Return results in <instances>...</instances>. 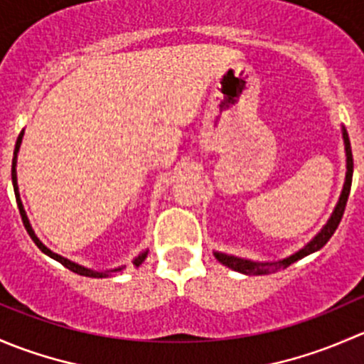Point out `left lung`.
<instances>
[{
	"mask_svg": "<svg viewBox=\"0 0 364 364\" xmlns=\"http://www.w3.org/2000/svg\"><path fill=\"white\" fill-rule=\"evenodd\" d=\"M341 135H343V144H345V156H347V172H345V183H343V190L340 193L338 204H336L335 211H333L331 218L328 220L324 227L321 229V232L314 237L308 245H304L299 252L292 253L289 255L287 259H282L278 262H255V260H248V259H241V257H234V255H227V253H220L215 252V257L218 262H222L223 266L230 267L234 271H240L243 274H269L274 273V271L285 269L287 266H291L292 262L296 260L303 259V257L310 255V253L321 250L331 236L335 234V230L338 229V223L341 222V216H343L345 205H347V199L348 193H350V185H352V172H354V161H352V149H350V141H348V134L343 127H341Z\"/></svg>",
	"mask_w": 364,
	"mask_h": 364,
	"instance_id": "obj_1",
	"label": "left lung"
}]
</instances>
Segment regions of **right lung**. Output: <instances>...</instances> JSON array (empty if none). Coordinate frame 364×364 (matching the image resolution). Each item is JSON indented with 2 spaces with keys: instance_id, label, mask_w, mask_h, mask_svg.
<instances>
[{
  "instance_id": "1",
  "label": "right lung",
  "mask_w": 364,
  "mask_h": 364,
  "mask_svg": "<svg viewBox=\"0 0 364 364\" xmlns=\"http://www.w3.org/2000/svg\"><path fill=\"white\" fill-rule=\"evenodd\" d=\"M23 135H24V130L21 132V134H19V137H17V142H16V149H14V160H12V183H14V192H16L17 205H19L21 218H23V223H24L26 230H28V234H29V236H31V240L35 241V245H36V247H38L40 250H42L43 253H46V255H49L50 259L58 260V262H61V264H63V266L67 267V269L73 271V273H77V274H80V277H90V278H105V277H109V274H111V273H116V271H121V269H123V267H116V269H111V271H93V269H87V267L80 266V264H75V262H72V260L65 259V257L58 255V253H54L53 250H49V248H47L46 245H43L42 241H40L38 237L35 236V232H33L31 225H29V220H28V216H26L24 205H23V203H21V196H19V186H17V171H16V165H17V153H19L21 142H23ZM146 255H148V250H146V252H142L141 255H139V257H135V259H134V264H135V266H141V264L144 262Z\"/></svg>"
}]
</instances>
